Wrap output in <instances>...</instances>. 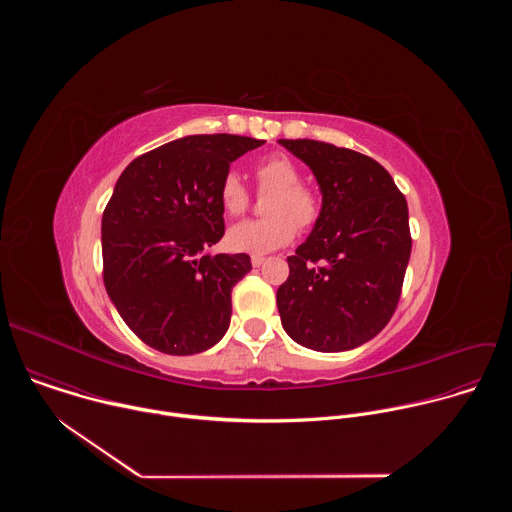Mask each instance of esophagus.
Segmentation results:
<instances>
[{
  "instance_id": "esophagus-1",
  "label": "esophagus",
  "mask_w": 512,
  "mask_h": 512,
  "mask_svg": "<svg viewBox=\"0 0 512 512\" xmlns=\"http://www.w3.org/2000/svg\"><path fill=\"white\" fill-rule=\"evenodd\" d=\"M263 261H265V257H263V255H251V263H253V267L263 265Z\"/></svg>"
}]
</instances>
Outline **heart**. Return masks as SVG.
<instances>
[{
	"label": "heart",
	"instance_id": "obj_1",
	"mask_svg": "<svg viewBox=\"0 0 512 512\" xmlns=\"http://www.w3.org/2000/svg\"><path fill=\"white\" fill-rule=\"evenodd\" d=\"M255 178L261 194L272 192L265 202L269 216L231 227L227 233L231 251L263 255L281 249L294 241L298 227L312 229L320 221L322 200L316 190L302 184V172L294 160L283 154L269 156L255 166ZM218 194L229 216H241L251 204V194L235 172L223 178Z\"/></svg>",
	"mask_w": 512,
	"mask_h": 512
}]
</instances>
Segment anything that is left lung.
I'll return each mask as SVG.
<instances>
[{"label": "left lung", "mask_w": 512, "mask_h": 512, "mask_svg": "<svg viewBox=\"0 0 512 512\" xmlns=\"http://www.w3.org/2000/svg\"><path fill=\"white\" fill-rule=\"evenodd\" d=\"M314 172L322 214L287 257L277 289L285 332L298 344L340 352L375 338L397 310L411 255L407 200L373 158L316 139H279Z\"/></svg>", "instance_id": "1"}]
</instances>
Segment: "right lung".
I'll return each instance as SVG.
<instances>
[{
  "mask_svg": "<svg viewBox=\"0 0 512 512\" xmlns=\"http://www.w3.org/2000/svg\"><path fill=\"white\" fill-rule=\"evenodd\" d=\"M263 143L188 135L135 158L119 176L101 223L103 281L141 342L186 356L225 336L231 291L251 257L204 251L225 235L218 190L231 162Z\"/></svg>",
  "mask_w": 512,
  "mask_h": 512,
  "instance_id": "obj_1",
  "label": "right lung"
}]
</instances>
